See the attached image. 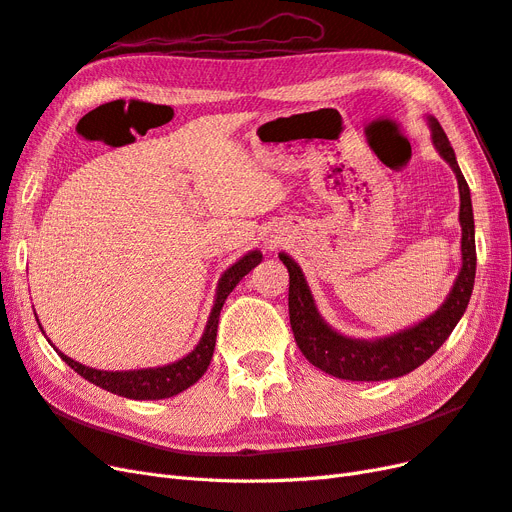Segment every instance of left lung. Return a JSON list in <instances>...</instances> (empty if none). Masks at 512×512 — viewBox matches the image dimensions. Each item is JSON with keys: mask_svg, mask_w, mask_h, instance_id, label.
<instances>
[{"mask_svg": "<svg viewBox=\"0 0 512 512\" xmlns=\"http://www.w3.org/2000/svg\"><path fill=\"white\" fill-rule=\"evenodd\" d=\"M425 121L431 132V145L436 147L440 158L453 168L459 188L461 269L455 277L453 288L448 290L444 303L436 312L418 320L412 327L391 335L371 339L344 335L322 318L299 262H294L286 252H280V260L290 273L288 314L294 342H297L309 363L329 376L352 382H378L410 374L446 342L470 303L476 275L472 196L440 121L433 115H425Z\"/></svg>", "mask_w": 512, "mask_h": 512, "instance_id": "obj_1", "label": "left lung"}]
</instances>
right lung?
<instances>
[{"instance_id":"1","label":"right lung","mask_w":512,"mask_h":512,"mask_svg":"<svg viewBox=\"0 0 512 512\" xmlns=\"http://www.w3.org/2000/svg\"><path fill=\"white\" fill-rule=\"evenodd\" d=\"M262 252L252 250L245 256H241L237 262L222 273L218 280V288H215V299L211 314L207 318L205 331L200 335L198 344L185 354L181 359L168 363V365H158V367H141V369H96V367H87L79 361L70 359L61 350L53 346L49 337V344L55 348V352L64 359L76 374L89 380L91 384L100 386V389L115 393L128 399H166V397H175L183 393L185 389H190L194 382L200 380V376L205 374L211 356L215 350V337H218V322H220V312L224 307V301L228 299V294L237 288V284L243 280V277L250 273L256 265H260ZM36 314V312H34ZM38 320V318H36ZM38 327L42 329V324L38 320ZM44 333V331H42Z\"/></svg>"}]
</instances>
